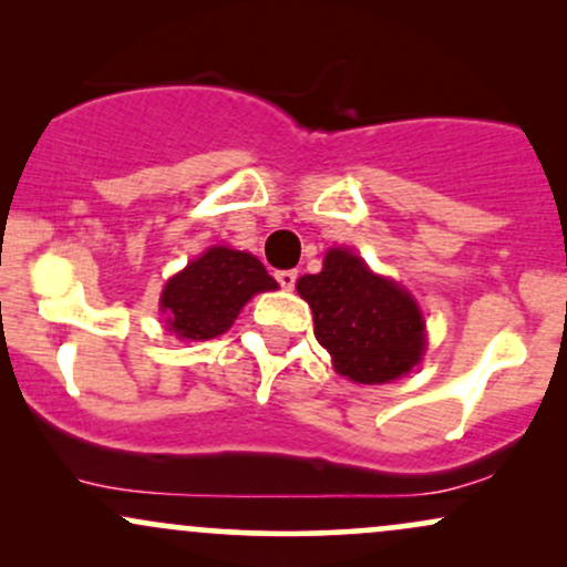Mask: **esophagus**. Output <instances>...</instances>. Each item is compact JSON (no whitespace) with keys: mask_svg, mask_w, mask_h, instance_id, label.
Masks as SVG:
<instances>
[{"mask_svg":"<svg viewBox=\"0 0 567 567\" xmlns=\"http://www.w3.org/2000/svg\"><path fill=\"white\" fill-rule=\"evenodd\" d=\"M275 277H277V282L282 285L285 290H292V288H296V279H298V275H296V271H292V269H288V271H277Z\"/></svg>","mask_w":567,"mask_h":567,"instance_id":"34e87169","label":"esophagus"}]
</instances>
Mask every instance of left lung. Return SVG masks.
<instances>
[{"label": "left lung", "mask_w": 567, "mask_h": 567, "mask_svg": "<svg viewBox=\"0 0 567 567\" xmlns=\"http://www.w3.org/2000/svg\"><path fill=\"white\" fill-rule=\"evenodd\" d=\"M296 290L311 306L317 341L349 381L389 383L424 357L426 322L415 298L347 247H330L320 275L301 277Z\"/></svg>", "instance_id": "1"}]
</instances>
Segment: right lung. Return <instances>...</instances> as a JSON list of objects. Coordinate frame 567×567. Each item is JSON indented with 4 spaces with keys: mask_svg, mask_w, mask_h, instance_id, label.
Returning <instances> with one entry per match:
<instances>
[{
    "mask_svg": "<svg viewBox=\"0 0 567 567\" xmlns=\"http://www.w3.org/2000/svg\"><path fill=\"white\" fill-rule=\"evenodd\" d=\"M277 288L256 256L216 245L167 279L159 311L181 341H207L226 333L256 292Z\"/></svg>",
    "mask_w": 567,
    "mask_h": 567,
    "instance_id": "1",
    "label": "right lung"
}]
</instances>
